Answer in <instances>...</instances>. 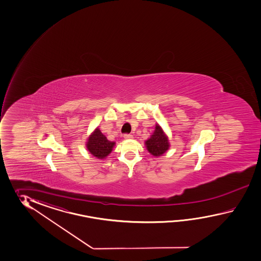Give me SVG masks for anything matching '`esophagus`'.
Wrapping results in <instances>:
<instances>
[{"instance_id":"esophagus-1","label":"esophagus","mask_w":261,"mask_h":261,"mask_svg":"<svg viewBox=\"0 0 261 261\" xmlns=\"http://www.w3.org/2000/svg\"><path fill=\"white\" fill-rule=\"evenodd\" d=\"M124 138L127 139H133V135L132 134H124Z\"/></svg>"}]
</instances>
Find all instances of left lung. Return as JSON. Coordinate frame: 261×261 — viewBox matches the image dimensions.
<instances>
[{"label": "left lung", "mask_w": 261, "mask_h": 261, "mask_svg": "<svg viewBox=\"0 0 261 261\" xmlns=\"http://www.w3.org/2000/svg\"><path fill=\"white\" fill-rule=\"evenodd\" d=\"M144 144L150 154L154 156H161L170 147L168 137L159 124L155 125L154 133Z\"/></svg>", "instance_id": "left-lung-1"}]
</instances>
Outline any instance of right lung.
Here are the masks:
<instances>
[{
  "instance_id": "obj_1",
  "label": "right lung",
  "mask_w": 261,
  "mask_h": 261,
  "mask_svg": "<svg viewBox=\"0 0 261 261\" xmlns=\"http://www.w3.org/2000/svg\"><path fill=\"white\" fill-rule=\"evenodd\" d=\"M116 143L107 140L99 128H97L89 136L87 142V148L89 153L97 159H106L115 146Z\"/></svg>"
}]
</instances>
